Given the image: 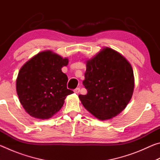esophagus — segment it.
Segmentation results:
<instances>
[{"mask_svg":"<svg viewBox=\"0 0 160 160\" xmlns=\"http://www.w3.org/2000/svg\"><path fill=\"white\" fill-rule=\"evenodd\" d=\"M80 88H77L76 89H75V90H74V92L76 93V94H78V93L80 92Z\"/></svg>","mask_w":160,"mask_h":160,"instance_id":"obj_1","label":"esophagus"}]
</instances>
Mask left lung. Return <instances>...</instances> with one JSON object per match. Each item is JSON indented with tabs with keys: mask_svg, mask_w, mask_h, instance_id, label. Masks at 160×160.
I'll list each match as a JSON object with an SVG mask.
<instances>
[{
	"mask_svg": "<svg viewBox=\"0 0 160 160\" xmlns=\"http://www.w3.org/2000/svg\"><path fill=\"white\" fill-rule=\"evenodd\" d=\"M86 66L82 83L88 93L80 94L81 102L100 120L114 117L126 107L133 92L131 64L116 51L105 48Z\"/></svg>",
	"mask_w": 160,
	"mask_h": 160,
	"instance_id": "obj_1",
	"label": "left lung"
}]
</instances>
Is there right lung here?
Wrapping results in <instances>:
<instances>
[{
  "label": "right lung",
  "instance_id": "obj_1",
  "mask_svg": "<svg viewBox=\"0 0 160 160\" xmlns=\"http://www.w3.org/2000/svg\"><path fill=\"white\" fill-rule=\"evenodd\" d=\"M68 63V58L47 51L21 68L16 88L21 104L29 115L49 118L61 109L66 97L73 93L67 88L68 77L61 70Z\"/></svg>",
  "mask_w": 160,
  "mask_h": 160
}]
</instances>
